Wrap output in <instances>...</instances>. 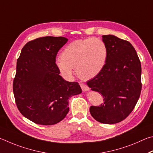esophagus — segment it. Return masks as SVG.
Instances as JSON below:
<instances>
[{
    "label": "esophagus",
    "mask_w": 153,
    "mask_h": 153,
    "mask_svg": "<svg viewBox=\"0 0 153 153\" xmlns=\"http://www.w3.org/2000/svg\"><path fill=\"white\" fill-rule=\"evenodd\" d=\"M80 86H81L82 91H88L89 90V87H88L87 85H85L84 83H81L80 84Z\"/></svg>",
    "instance_id": "34e87169"
}]
</instances>
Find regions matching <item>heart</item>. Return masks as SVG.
Listing matches in <instances>:
<instances>
[{
    "mask_svg": "<svg viewBox=\"0 0 153 153\" xmlns=\"http://www.w3.org/2000/svg\"><path fill=\"white\" fill-rule=\"evenodd\" d=\"M108 57V48L102 40L90 37L67 45L56 64L66 78L73 76L74 68L81 79H91L102 71Z\"/></svg>",
    "mask_w": 153,
    "mask_h": 153,
    "instance_id": "obj_1",
    "label": "heart"
}]
</instances>
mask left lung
<instances>
[{
	"mask_svg": "<svg viewBox=\"0 0 153 153\" xmlns=\"http://www.w3.org/2000/svg\"><path fill=\"white\" fill-rule=\"evenodd\" d=\"M108 48L105 66L87 84L101 93L103 103L91 106L90 113L97 122L114 124L126 118L140 97L141 64L134 48L129 42L113 35L102 36Z\"/></svg>",
	"mask_w": 153,
	"mask_h": 153,
	"instance_id": "1",
	"label": "left lung"
}]
</instances>
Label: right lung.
Masks as SVG:
<instances>
[{"instance_id":"right-lung-1","label":"right lung","mask_w":153,"mask_h":153,"mask_svg":"<svg viewBox=\"0 0 153 153\" xmlns=\"http://www.w3.org/2000/svg\"><path fill=\"white\" fill-rule=\"evenodd\" d=\"M64 37L47 36L29 42L17 59L13 93L19 111L41 125H53L69 111L68 99L82 93L78 82L60 75L56 64L59 50L68 42Z\"/></svg>"}]
</instances>
